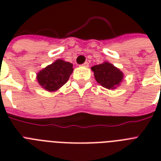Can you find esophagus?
<instances>
[{
	"mask_svg": "<svg viewBox=\"0 0 161 161\" xmlns=\"http://www.w3.org/2000/svg\"><path fill=\"white\" fill-rule=\"evenodd\" d=\"M88 64H89V63H88V62H85L83 64H82V66H83V67H88Z\"/></svg>",
	"mask_w": 161,
	"mask_h": 161,
	"instance_id": "esophagus-1",
	"label": "esophagus"
}]
</instances>
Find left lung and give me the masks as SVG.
Masks as SVG:
<instances>
[{"mask_svg":"<svg viewBox=\"0 0 161 161\" xmlns=\"http://www.w3.org/2000/svg\"><path fill=\"white\" fill-rule=\"evenodd\" d=\"M91 69L93 71L96 81L108 89L116 88L124 77V74L119 69L107 62L93 66Z\"/></svg>","mask_w":161,"mask_h":161,"instance_id":"left-lung-1","label":"left lung"}]
</instances>
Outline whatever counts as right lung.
Wrapping results in <instances>:
<instances>
[{"label":"right lung","instance_id":"1","mask_svg":"<svg viewBox=\"0 0 161 161\" xmlns=\"http://www.w3.org/2000/svg\"><path fill=\"white\" fill-rule=\"evenodd\" d=\"M73 71L72 63L59 59L40 71L37 81L42 88L53 92L67 83Z\"/></svg>","mask_w":161,"mask_h":161}]
</instances>
